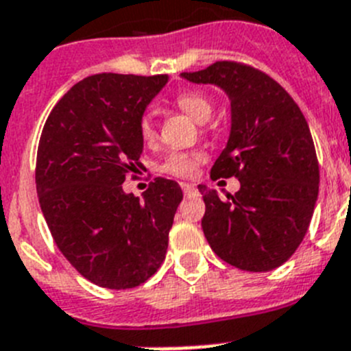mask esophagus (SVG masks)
Wrapping results in <instances>:
<instances>
[{
  "label": "esophagus",
  "mask_w": 351,
  "mask_h": 351,
  "mask_svg": "<svg viewBox=\"0 0 351 351\" xmlns=\"http://www.w3.org/2000/svg\"><path fill=\"white\" fill-rule=\"evenodd\" d=\"M182 191H184L185 194H191V193H194V191H196V185H193V184H182Z\"/></svg>",
  "instance_id": "34e87169"
}]
</instances>
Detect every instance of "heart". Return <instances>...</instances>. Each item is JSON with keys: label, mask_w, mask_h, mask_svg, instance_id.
Returning <instances> with one entry per match:
<instances>
[{"label": "heart", "mask_w": 351, "mask_h": 351, "mask_svg": "<svg viewBox=\"0 0 351 351\" xmlns=\"http://www.w3.org/2000/svg\"><path fill=\"white\" fill-rule=\"evenodd\" d=\"M175 104L180 111H184L197 123L208 120L213 111L212 100L199 91H182L175 97ZM138 129L139 136L146 145H154L157 141V125H155L152 112L143 114ZM201 158H203V155L199 152H171L164 157V160L158 166V171L176 176V178H193L196 175L197 164H199Z\"/></svg>", "instance_id": "heart-1"}]
</instances>
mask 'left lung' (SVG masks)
<instances>
[{"mask_svg": "<svg viewBox=\"0 0 351 351\" xmlns=\"http://www.w3.org/2000/svg\"><path fill=\"white\" fill-rule=\"evenodd\" d=\"M182 77L215 84L231 102L230 138L210 178L234 176L240 191L222 199L197 185L210 247L240 270L281 267L306 237L318 199V158L302 111L270 75L242 63L217 62Z\"/></svg>", "mask_w": 351, "mask_h": 351, "instance_id": "8db88e82", "label": "left lung"}]
</instances>
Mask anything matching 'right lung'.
Returning a JSON list of instances; mask_svg holds the SVG:
<instances>
[{"label":"right lung","instance_id":"add662e5","mask_svg":"<svg viewBox=\"0 0 351 351\" xmlns=\"http://www.w3.org/2000/svg\"><path fill=\"white\" fill-rule=\"evenodd\" d=\"M166 83L167 75H90L66 91L42 130V213L70 265L102 288H136L166 258L180 185L155 178L143 199L121 187L141 164L139 120Z\"/></svg>","mask_w":351,"mask_h":351}]
</instances>
